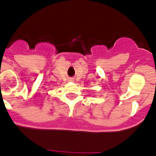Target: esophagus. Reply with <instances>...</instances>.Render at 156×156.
Segmentation results:
<instances>
[{"label": "esophagus", "instance_id": "1", "mask_svg": "<svg viewBox=\"0 0 156 156\" xmlns=\"http://www.w3.org/2000/svg\"><path fill=\"white\" fill-rule=\"evenodd\" d=\"M74 81V78H69V81Z\"/></svg>", "mask_w": 156, "mask_h": 156}]
</instances>
